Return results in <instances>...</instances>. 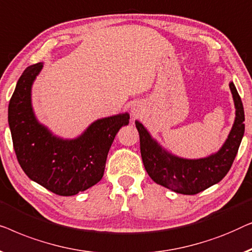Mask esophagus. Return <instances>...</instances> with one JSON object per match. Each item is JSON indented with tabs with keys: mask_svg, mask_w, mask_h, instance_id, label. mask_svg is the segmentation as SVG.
Masks as SVG:
<instances>
[{
	"mask_svg": "<svg viewBox=\"0 0 252 252\" xmlns=\"http://www.w3.org/2000/svg\"><path fill=\"white\" fill-rule=\"evenodd\" d=\"M131 113H132V115L134 116V118H136V116H139V114H140V111L138 108H132L131 109Z\"/></svg>",
	"mask_w": 252,
	"mask_h": 252,
	"instance_id": "esophagus-1",
	"label": "esophagus"
}]
</instances>
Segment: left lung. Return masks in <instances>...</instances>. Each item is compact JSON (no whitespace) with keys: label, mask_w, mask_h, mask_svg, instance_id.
<instances>
[{"label":"left lung","mask_w":252,"mask_h":252,"mask_svg":"<svg viewBox=\"0 0 252 252\" xmlns=\"http://www.w3.org/2000/svg\"><path fill=\"white\" fill-rule=\"evenodd\" d=\"M234 105V121L227 140L216 154L197 160H186L168 153L155 141L145 126L136 121L140 138V154L152 179L173 192L194 195L220 182L231 169L244 134V111L234 83H229Z\"/></svg>","instance_id":"1"}]
</instances>
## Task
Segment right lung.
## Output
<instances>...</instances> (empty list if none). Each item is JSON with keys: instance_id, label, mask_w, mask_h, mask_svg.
<instances>
[{"instance_id": "right-lung-1", "label": "right lung", "mask_w": 252, "mask_h": 252, "mask_svg": "<svg viewBox=\"0 0 252 252\" xmlns=\"http://www.w3.org/2000/svg\"><path fill=\"white\" fill-rule=\"evenodd\" d=\"M43 67H27L9 102L8 120L17 160L28 178L62 196L75 195L102 178L116 133L129 125L127 113L97 120L72 140L52 134L35 119L31 89Z\"/></svg>"}]
</instances>
